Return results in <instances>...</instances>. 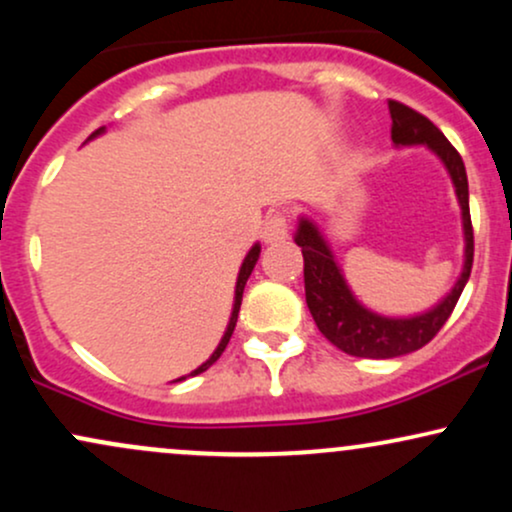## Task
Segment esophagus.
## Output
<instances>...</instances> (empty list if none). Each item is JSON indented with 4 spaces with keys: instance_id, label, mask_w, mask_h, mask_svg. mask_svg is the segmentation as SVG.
<instances>
[{
    "instance_id": "obj_1",
    "label": "esophagus",
    "mask_w": 512,
    "mask_h": 512,
    "mask_svg": "<svg viewBox=\"0 0 512 512\" xmlns=\"http://www.w3.org/2000/svg\"><path fill=\"white\" fill-rule=\"evenodd\" d=\"M262 238L267 245L274 243H284L289 238V221H286L284 214H274L272 219L264 223L262 228Z\"/></svg>"
}]
</instances>
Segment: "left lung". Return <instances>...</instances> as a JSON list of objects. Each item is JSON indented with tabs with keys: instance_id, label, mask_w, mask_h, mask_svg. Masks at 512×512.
I'll list each match as a JSON object with an SVG mask.
<instances>
[{
	"instance_id": "left-lung-1",
	"label": "left lung",
	"mask_w": 512,
	"mask_h": 512,
	"mask_svg": "<svg viewBox=\"0 0 512 512\" xmlns=\"http://www.w3.org/2000/svg\"><path fill=\"white\" fill-rule=\"evenodd\" d=\"M392 117V144L395 149L409 146H426L433 156L448 170L452 187H455L457 204L462 216V272L452 289L445 293L436 305L414 315H383L368 308L346 281L342 264L337 262L330 240L313 216H298L293 240L303 252V279H305V303L313 315L317 330L344 354L358 358H395L411 354L436 337L445 325L452 308L460 301L462 289L472 274L474 260V233L469 219V185L467 170L462 156L457 154L445 134L407 105L387 103Z\"/></svg>"
}]
</instances>
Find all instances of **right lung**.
I'll list each match as a JSON object with an SVG mask.
<instances>
[{"label": "right lung", "mask_w": 512, "mask_h": 512, "mask_svg": "<svg viewBox=\"0 0 512 512\" xmlns=\"http://www.w3.org/2000/svg\"><path fill=\"white\" fill-rule=\"evenodd\" d=\"M101 134H105V127L96 129V132H93L91 137H88V142H91V139H96V137H101ZM260 252H262V245H260V243H255V245H252V248L248 250V255H245V260H243V264H240V269H238V279H236V293H233V308H231V317H228L226 332H223L221 342H219V346H216V349H214V354H211V356L207 358V361L202 363V366H197L195 370H192L190 375H199V373H204V370H207L209 366H214V363L219 361V356L223 354V349H226L228 339H231L233 330H236V322H238V310H240V303H243V289H245V284H248V279H250L252 269H255L257 260H260ZM190 375H182V378H178V380H185V378H190ZM178 380H173V383H178Z\"/></svg>", "instance_id": "right-lung-1"}]
</instances>
